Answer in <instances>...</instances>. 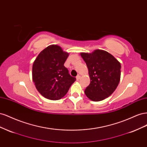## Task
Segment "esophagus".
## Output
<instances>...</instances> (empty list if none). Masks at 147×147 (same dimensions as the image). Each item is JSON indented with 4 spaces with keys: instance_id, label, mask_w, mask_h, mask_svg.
<instances>
[{
    "instance_id": "obj_1",
    "label": "esophagus",
    "mask_w": 147,
    "mask_h": 147,
    "mask_svg": "<svg viewBox=\"0 0 147 147\" xmlns=\"http://www.w3.org/2000/svg\"><path fill=\"white\" fill-rule=\"evenodd\" d=\"M76 78H77V80H80V75H77V76L76 77Z\"/></svg>"
}]
</instances>
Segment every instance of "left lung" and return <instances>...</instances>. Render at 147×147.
Wrapping results in <instances>:
<instances>
[{
	"mask_svg": "<svg viewBox=\"0 0 147 147\" xmlns=\"http://www.w3.org/2000/svg\"><path fill=\"white\" fill-rule=\"evenodd\" d=\"M90 77V84L84 92L92 101H100L109 97L118 85L121 64L108 52L97 50L92 53H81Z\"/></svg>",
	"mask_w": 147,
	"mask_h": 147,
	"instance_id": "left-lung-1",
	"label": "left lung"
}]
</instances>
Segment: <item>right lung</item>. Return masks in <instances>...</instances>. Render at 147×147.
Segmentation results:
<instances>
[{"label": "right lung", "instance_id": "add662e5", "mask_svg": "<svg viewBox=\"0 0 147 147\" xmlns=\"http://www.w3.org/2000/svg\"><path fill=\"white\" fill-rule=\"evenodd\" d=\"M69 53L57 45H50L40 53L32 66V80L38 91L50 100H59L76 80L64 65Z\"/></svg>", "mask_w": 147, "mask_h": 147}]
</instances>
